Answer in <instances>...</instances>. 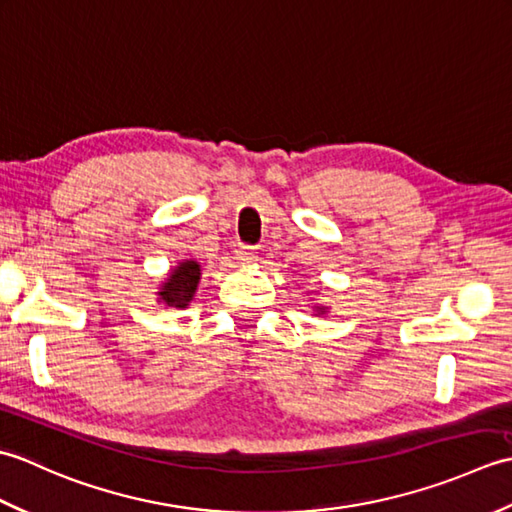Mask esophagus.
<instances>
[{
    "label": "esophagus",
    "mask_w": 512,
    "mask_h": 512,
    "mask_svg": "<svg viewBox=\"0 0 512 512\" xmlns=\"http://www.w3.org/2000/svg\"><path fill=\"white\" fill-rule=\"evenodd\" d=\"M235 253H237V259H239V262H242V264H248V262H253V259H255V246L239 244Z\"/></svg>",
    "instance_id": "1"
}]
</instances>
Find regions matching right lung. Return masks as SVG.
Here are the masks:
<instances>
[{
  "mask_svg": "<svg viewBox=\"0 0 512 512\" xmlns=\"http://www.w3.org/2000/svg\"><path fill=\"white\" fill-rule=\"evenodd\" d=\"M200 281V266L195 262H182L173 273L169 275V281L162 286L160 297L165 299L173 308H184L195 295Z\"/></svg>",
  "mask_w": 512,
  "mask_h": 512,
  "instance_id": "right-lung-1",
  "label": "right lung"
}]
</instances>
